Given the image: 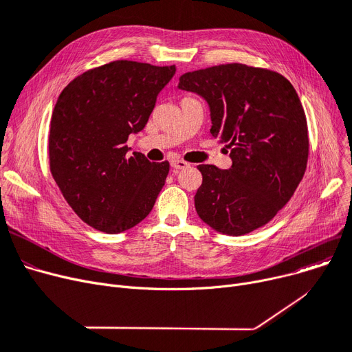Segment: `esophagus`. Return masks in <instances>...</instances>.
Returning a JSON list of instances; mask_svg holds the SVG:
<instances>
[{
  "instance_id": "obj_1",
  "label": "esophagus",
  "mask_w": 352,
  "mask_h": 352,
  "mask_svg": "<svg viewBox=\"0 0 352 352\" xmlns=\"http://www.w3.org/2000/svg\"><path fill=\"white\" fill-rule=\"evenodd\" d=\"M190 164L187 162V161H184V160H174L173 162H171V166H173V170H175V171H178V170H184V168H187Z\"/></svg>"
}]
</instances>
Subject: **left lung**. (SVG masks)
Segmentation results:
<instances>
[{
	"instance_id": "8db88e82",
	"label": "left lung",
	"mask_w": 352,
	"mask_h": 352,
	"mask_svg": "<svg viewBox=\"0 0 352 352\" xmlns=\"http://www.w3.org/2000/svg\"><path fill=\"white\" fill-rule=\"evenodd\" d=\"M178 87L207 100L210 131L227 144L232 160L230 170L197 166V214L228 235L265 226L307 170L308 126L297 91L278 72L236 63L182 74Z\"/></svg>"
}]
</instances>
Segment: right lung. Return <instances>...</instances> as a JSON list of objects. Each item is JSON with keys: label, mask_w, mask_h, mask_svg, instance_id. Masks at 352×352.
Segmentation results:
<instances>
[{"label": "right lung", "mask_w": 352, "mask_h": 352, "mask_svg": "<svg viewBox=\"0 0 352 352\" xmlns=\"http://www.w3.org/2000/svg\"><path fill=\"white\" fill-rule=\"evenodd\" d=\"M175 65L118 60L74 78L54 107L50 171L68 206L107 234L135 227L151 212L170 162L128 154L129 134L150 118Z\"/></svg>", "instance_id": "add662e5"}]
</instances>
